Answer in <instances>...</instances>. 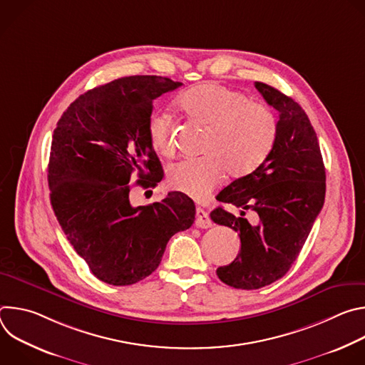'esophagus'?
Instances as JSON below:
<instances>
[{"instance_id": "obj_1", "label": "esophagus", "mask_w": 365, "mask_h": 365, "mask_svg": "<svg viewBox=\"0 0 365 365\" xmlns=\"http://www.w3.org/2000/svg\"><path fill=\"white\" fill-rule=\"evenodd\" d=\"M195 225L199 227V228H210V227H212V221H211L210 215H207V212L203 211L202 207H197V210H196Z\"/></svg>"}]
</instances>
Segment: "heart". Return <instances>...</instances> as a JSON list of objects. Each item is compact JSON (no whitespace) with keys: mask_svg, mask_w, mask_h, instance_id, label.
Returning <instances> with one entry per match:
<instances>
[{"mask_svg":"<svg viewBox=\"0 0 365 365\" xmlns=\"http://www.w3.org/2000/svg\"><path fill=\"white\" fill-rule=\"evenodd\" d=\"M178 110L206 130L197 159H186L169 169L172 189L193 199H205L222 182L225 172L241 178L254 172L270 153L277 133L273 113L259 102L220 83H202L185 91ZM173 123L169 115L153 113L147 121L151 147L162 155L175 154Z\"/></svg>","mask_w":365,"mask_h":365,"instance_id":"b5f03b06","label":"heart"}]
</instances>
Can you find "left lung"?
I'll return each instance as SVG.
<instances>
[{
  "mask_svg": "<svg viewBox=\"0 0 365 365\" xmlns=\"http://www.w3.org/2000/svg\"><path fill=\"white\" fill-rule=\"evenodd\" d=\"M254 85L279 111L276 140L264 162L217 199L254 211L257 224L251 225L244 211L235 217L218 206L211 212L215 224L232 228L241 241L237 258L217 274L244 290L269 286L289 272L322 210L327 189L318 137L303 108L267 83Z\"/></svg>",
  "mask_w": 365,
  "mask_h": 365,
  "instance_id": "left-lung-1",
  "label": "left lung"
}]
</instances>
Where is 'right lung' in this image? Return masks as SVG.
I'll return each instance as SVG.
<instances>
[{
	"label": "right lung",
	"mask_w": 365,
	"mask_h": 365,
	"mask_svg": "<svg viewBox=\"0 0 365 365\" xmlns=\"http://www.w3.org/2000/svg\"><path fill=\"white\" fill-rule=\"evenodd\" d=\"M180 85L150 75L115 79L76 98L53 131L47 170L51 207L75 251L103 283L130 286L150 276L169 240L195 221V203L182 192L145 206L130 202L135 175L144 189L163 178L147 121L153 101Z\"/></svg>",
	"instance_id": "add662e5"
}]
</instances>
